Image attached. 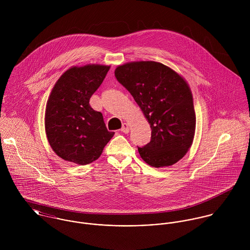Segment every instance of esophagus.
Returning <instances> with one entry per match:
<instances>
[{
    "label": "esophagus",
    "instance_id": "obj_1",
    "mask_svg": "<svg viewBox=\"0 0 250 250\" xmlns=\"http://www.w3.org/2000/svg\"><path fill=\"white\" fill-rule=\"evenodd\" d=\"M130 131V128H129V125L127 123H123L122 124V127H121V132H123L124 134H128Z\"/></svg>",
    "mask_w": 250,
    "mask_h": 250
}]
</instances>
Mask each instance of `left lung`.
Returning a JSON list of instances; mask_svg holds the SVG:
<instances>
[{
  "label": "left lung",
  "mask_w": 250,
  "mask_h": 250,
  "mask_svg": "<svg viewBox=\"0 0 250 250\" xmlns=\"http://www.w3.org/2000/svg\"><path fill=\"white\" fill-rule=\"evenodd\" d=\"M114 75L150 124V143L138 147L143 161L154 167L177 163L190 147L195 132L192 94L187 82L156 62H128L118 66Z\"/></svg>",
  "instance_id": "left-lung-1"
}]
</instances>
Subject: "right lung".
Masks as SVG:
<instances>
[{
  "label": "right lung",
  "instance_id": "add662e5",
  "mask_svg": "<svg viewBox=\"0 0 250 250\" xmlns=\"http://www.w3.org/2000/svg\"><path fill=\"white\" fill-rule=\"evenodd\" d=\"M109 66H74L56 83L45 110V130L55 153L84 166L97 160L113 132L107 131L103 115L89 105V99L103 83Z\"/></svg>",
  "mask_w": 250,
  "mask_h": 250
}]
</instances>
